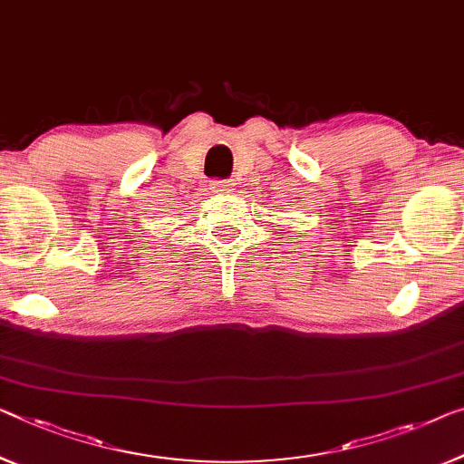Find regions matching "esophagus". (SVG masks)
I'll list each match as a JSON object with an SVG mask.
<instances>
[{"instance_id": "esophagus-1", "label": "esophagus", "mask_w": 464, "mask_h": 464, "mask_svg": "<svg viewBox=\"0 0 464 464\" xmlns=\"http://www.w3.org/2000/svg\"><path fill=\"white\" fill-rule=\"evenodd\" d=\"M214 193H231L233 191V181L231 179H225V181H212V188Z\"/></svg>"}]
</instances>
